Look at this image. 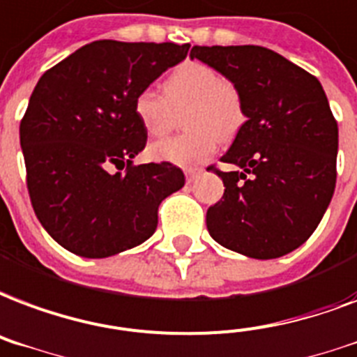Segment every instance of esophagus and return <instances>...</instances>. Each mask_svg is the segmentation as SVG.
<instances>
[{
  "label": "esophagus",
  "instance_id": "34e87169",
  "mask_svg": "<svg viewBox=\"0 0 357 357\" xmlns=\"http://www.w3.org/2000/svg\"><path fill=\"white\" fill-rule=\"evenodd\" d=\"M200 174H202L200 168H189V170H185V178H187V181L190 183V181H195Z\"/></svg>",
  "mask_w": 357,
  "mask_h": 357
}]
</instances>
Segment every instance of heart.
Listing matches in <instances>:
<instances>
[{"label": "heart", "instance_id": "obj_1", "mask_svg": "<svg viewBox=\"0 0 357 357\" xmlns=\"http://www.w3.org/2000/svg\"><path fill=\"white\" fill-rule=\"evenodd\" d=\"M165 97L140 89L132 99V114L148 136H162L172 129V110L183 108L185 135L165 138L148 148V157L176 167H195L217 151L221 138H232L243 127L247 112L236 84L202 61H185L170 73Z\"/></svg>", "mask_w": 357, "mask_h": 357}]
</instances>
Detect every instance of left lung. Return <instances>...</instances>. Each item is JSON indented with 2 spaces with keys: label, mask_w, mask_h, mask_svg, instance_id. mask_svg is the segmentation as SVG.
<instances>
[{
  "label": "left lung",
  "mask_w": 357,
  "mask_h": 357,
  "mask_svg": "<svg viewBox=\"0 0 357 357\" xmlns=\"http://www.w3.org/2000/svg\"><path fill=\"white\" fill-rule=\"evenodd\" d=\"M190 58L238 86L247 121L222 162L225 183L206 225L211 238L251 258H279L309 239L337 181L339 129L317 76L264 46H192Z\"/></svg>",
  "instance_id": "obj_1"
}]
</instances>
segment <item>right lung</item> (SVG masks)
Wrapping results in <instances>:
<instances>
[{"label":"right lung","instance_id":"right-lung-1","mask_svg":"<svg viewBox=\"0 0 357 357\" xmlns=\"http://www.w3.org/2000/svg\"><path fill=\"white\" fill-rule=\"evenodd\" d=\"M189 48L95 40L37 82L20 121L27 190L40 225L67 251L106 258L144 243L160 202L185 185L174 165H132L148 142L132 99Z\"/></svg>","mask_w":357,"mask_h":357}]
</instances>
